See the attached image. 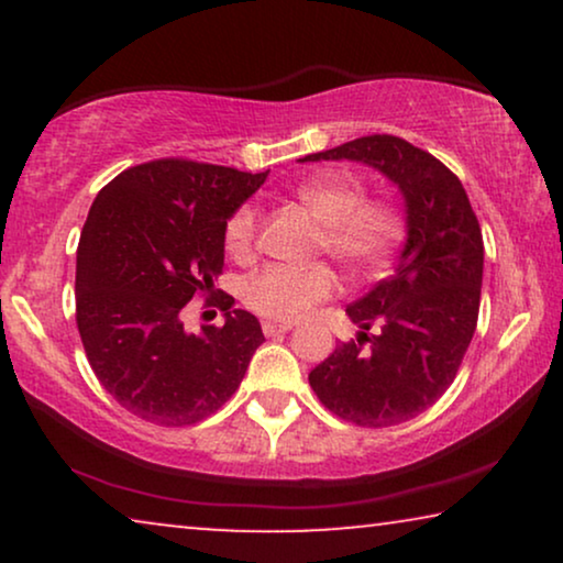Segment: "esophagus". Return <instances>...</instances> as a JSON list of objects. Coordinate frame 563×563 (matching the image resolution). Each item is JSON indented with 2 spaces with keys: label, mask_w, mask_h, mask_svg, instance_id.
Masks as SVG:
<instances>
[{
  "label": "esophagus",
  "mask_w": 563,
  "mask_h": 563,
  "mask_svg": "<svg viewBox=\"0 0 563 563\" xmlns=\"http://www.w3.org/2000/svg\"><path fill=\"white\" fill-rule=\"evenodd\" d=\"M261 328H264V335L266 338H274V335H284V333H289L291 328V322H276V320H264L261 322Z\"/></svg>",
  "instance_id": "1"
}]
</instances>
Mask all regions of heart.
<instances>
[{
    "instance_id": "1",
    "label": "heart",
    "mask_w": 563,
    "mask_h": 563,
    "mask_svg": "<svg viewBox=\"0 0 563 563\" xmlns=\"http://www.w3.org/2000/svg\"><path fill=\"white\" fill-rule=\"evenodd\" d=\"M297 205L320 225L318 253L349 276L374 274L405 238V212L389 197H366V187L353 174H322L291 191ZM225 249L235 261H249L256 251L258 212L241 205L222 230ZM335 291L328 266L307 268L266 266L243 287V302L266 320L291 322Z\"/></svg>"
}]
</instances>
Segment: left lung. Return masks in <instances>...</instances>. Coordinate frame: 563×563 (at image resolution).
I'll list each match as a JSON object with an SVG mask.
<instances>
[{
    "label": "left lung",
    "instance_id": "1",
    "mask_svg": "<svg viewBox=\"0 0 563 563\" xmlns=\"http://www.w3.org/2000/svg\"><path fill=\"white\" fill-rule=\"evenodd\" d=\"M364 161L402 189L407 243L395 274L345 307L356 341L310 372L330 412L361 428H391L433 407L456 379L479 320L484 241L459 176L397 135H364L302 161ZM379 324L383 333L368 336Z\"/></svg>",
    "mask_w": 563,
    "mask_h": 563
}]
</instances>
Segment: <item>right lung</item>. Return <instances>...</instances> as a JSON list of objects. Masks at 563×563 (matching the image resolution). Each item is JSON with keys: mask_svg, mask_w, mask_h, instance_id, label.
<instances>
[{"mask_svg": "<svg viewBox=\"0 0 563 563\" xmlns=\"http://www.w3.org/2000/svg\"><path fill=\"white\" fill-rule=\"evenodd\" d=\"M268 172L191 158L130 166L102 187L76 251V325L91 372L135 418L184 428L218 412L264 343L258 320L233 310L214 279L225 222ZM195 296L227 312L202 336L183 330Z\"/></svg>", "mask_w": 563, "mask_h": 563, "instance_id": "obj_1", "label": "right lung"}]
</instances>
